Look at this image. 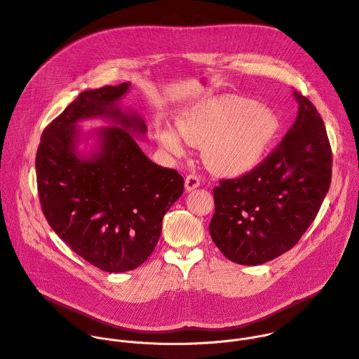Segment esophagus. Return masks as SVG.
<instances>
[{"mask_svg": "<svg viewBox=\"0 0 359 359\" xmlns=\"http://www.w3.org/2000/svg\"><path fill=\"white\" fill-rule=\"evenodd\" d=\"M198 186H200V179L196 175H189L184 179V187H186L187 191H191V190L197 189Z\"/></svg>", "mask_w": 359, "mask_h": 359, "instance_id": "1", "label": "esophagus"}]
</instances>
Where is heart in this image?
Listing matches in <instances>:
<instances>
[{
  "instance_id": "1",
  "label": "heart",
  "mask_w": 359,
  "mask_h": 359,
  "mask_svg": "<svg viewBox=\"0 0 359 359\" xmlns=\"http://www.w3.org/2000/svg\"><path fill=\"white\" fill-rule=\"evenodd\" d=\"M169 126L156 128L159 143L173 156H183L180 137L201 146V161L219 176H240L259 165L278 130L274 114L238 96H216L184 109Z\"/></svg>"
}]
</instances>
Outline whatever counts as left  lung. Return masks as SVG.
Returning a JSON list of instances; mask_svg holds the SVG:
<instances>
[{
    "mask_svg": "<svg viewBox=\"0 0 359 359\" xmlns=\"http://www.w3.org/2000/svg\"><path fill=\"white\" fill-rule=\"evenodd\" d=\"M292 95L297 118L277 149L250 173L213 189L209 231L233 263L259 266L292 248L330 190L332 155L324 122L309 99Z\"/></svg>",
    "mask_w": 359,
    "mask_h": 359,
    "instance_id": "8db88e82",
    "label": "left lung"
}]
</instances>
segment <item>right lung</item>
Segmentation results:
<instances>
[{"label":"right lung","mask_w":359,"mask_h":359,"mask_svg":"<svg viewBox=\"0 0 359 359\" xmlns=\"http://www.w3.org/2000/svg\"><path fill=\"white\" fill-rule=\"evenodd\" d=\"M129 82L85 90L48 125L35 169L48 224L78 255L108 273L143 264L155 250L163 216L183 194L184 180L140 150L144 119L122 111ZM99 117L111 127L83 134L77 122ZM95 139L89 151L79 144Z\"/></svg>","instance_id":"obj_1"}]
</instances>
